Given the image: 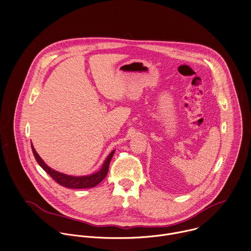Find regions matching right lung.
I'll return each instance as SVG.
<instances>
[{
  "label": "right lung",
  "mask_w": 251,
  "mask_h": 251,
  "mask_svg": "<svg viewBox=\"0 0 251 251\" xmlns=\"http://www.w3.org/2000/svg\"><path fill=\"white\" fill-rule=\"evenodd\" d=\"M31 148H32V152L33 155L36 159V161L38 162V164L41 166V168L47 172V174H49V176L55 180L57 181L59 184L65 186V187H69V188H76V189H80V188H90V187H94L95 185H97L98 183H100L107 176L108 171H109V166H110V162L112 160V157L115 153V151H112L109 156L107 157V159L105 160L102 169L90 176H68V175H64L61 173H58L54 170H52L51 168H49L44 162L43 160L40 158V156L37 154V152L35 151L34 147L31 144Z\"/></svg>",
  "instance_id": "add662e5"
}]
</instances>
